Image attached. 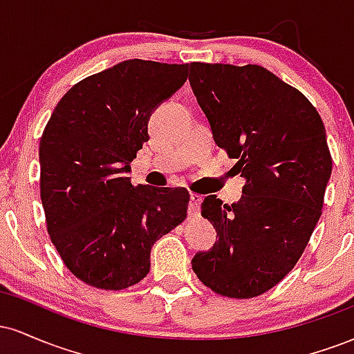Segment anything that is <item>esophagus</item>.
I'll use <instances>...</instances> for the list:
<instances>
[{
	"mask_svg": "<svg viewBox=\"0 0 354 354\" xmlns=\"http://www.w3.org/2000/svg\"><path fill=\"white\" fill-rule=\"evenodd\" d=\"M201 201H203V198L200 196V194L191 193V196H189V214L191 216H194V214L200 213Z\"/></svg>",
	"mask_w": 354,
	"mask_h": 354,
	"instance_id": "esophagus-1",
	"label": "esophagus"
}]
</instances>
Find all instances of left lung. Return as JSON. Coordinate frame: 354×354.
Returning <instances> with one entry per match:
<instances>
[{"instance_id": "1", "label": "left lung", "mask_w": 354, "mask_h": 354, "mask_svg": "<svg viewBox=\"0 0 354 354\" xmlns=\"http://www.w3.org/2000/svg\"><path fill=\"white\" fill-rule=\"evenodd\" d=\"M189 84L246 180L238 203H201L218 241L191 265L214 293L254 298L293 270L321 216L333 166L324 124L301 91L258 64L191 63Z\"/></svg>"}]
</instances>
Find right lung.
Segmentation results:
<instances>
[{
	"label": "right lung",
	"mask_w": 354,
	"mask_h": 354,
	"mask_svg": "<svg viewBox=\"0 0 354 354\" xmlns=\"http://www.w3.org/2000/svg\"><path fill=\"white\" fill-rule=\"evenodd\" d=\"M188 78V64L126 59L76 83L39 141L50 238L76 278L124 290L149 273L151 248L185 221V188L133 186L151 113Z\"/></svg>",
	"instance_id": "right-lung-1"
}]
</instances>
